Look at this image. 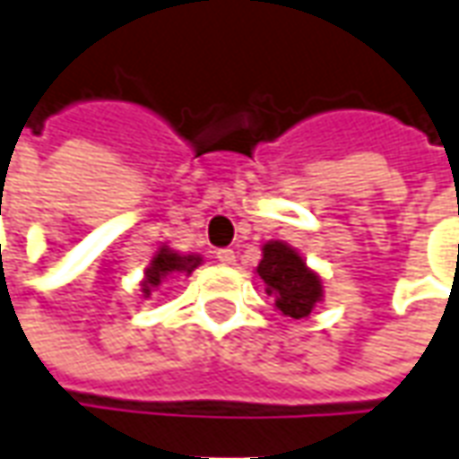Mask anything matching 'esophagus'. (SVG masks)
<instances>
[{"label":"esophagus","mask_w":459,"mask_h":459,"mask_svg":"<svg viewBox=\"0 0 459 459\" xmlns=\"http://www.w3.org/2000/svg\"><path fill=\"white\" fill-rule=\"evenodd\" d=\"M216 258L221 261V265H236V253L230 251V248H221V251L216 253Z\"/></svg>","instance_id":"1"}]
</instances>
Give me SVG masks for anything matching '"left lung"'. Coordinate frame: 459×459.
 I'll use <instances>...</instances> for the list:
<instances>
[{
  "label": "left lung",
  "instance_id": "8db88e82",
  "mask_svg": "<svg viewBox=\"0 0 459 459\" xmlns=\"http://www.w3.org/2000/svg\"><path fill=\"white\" fill-rule=\"evenodd\" d=\"M255 275L273 298V307L285 318H310L318 303L325 298V285L318 271H313L306 258L285 240H265L261 246V261Z\"/></svg>",
  "mask_w": 459,
  "mask_h": 459
}]
</instances>
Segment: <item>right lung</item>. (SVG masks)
<instances>
[{
    "mask_svg": "<svg viewBox=\"0 0 459 459\" xmlns=\"http://www.w3.org/2000/svg\"><path fill=\"white\" fill-rule=\"evenodd\" d=\"M204 258L198 253H178L171 246L161 243L156 253L152 255L149 265L143 268V278H141V296L152 298L153 290H159L161 283H166L174 275H191Z\"/></svg>",
    "mask_w": 459,
    "mask_h": 459,
    "instance_id": "right-lung-1",
    "label": "right lung"
}]
</instances>
